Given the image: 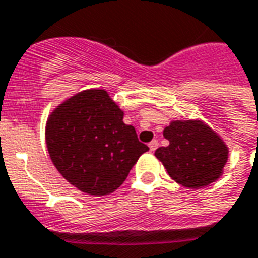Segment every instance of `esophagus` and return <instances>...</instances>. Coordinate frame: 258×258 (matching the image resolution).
Here are the masks:
<instances>
[{
    "label": "esophagus",
    "instance_id": "esophagus-1",
    "mask_svg": "<svg viewBox=\"0 0 258 258\" xmlns=\"http://www.w3.org/2000/svg\"><path fill=\"white\" fill-rule=\"evenodd\" d=\"M158 146H159V143H158L157 139H154V141H151L149 143V147H150V150H151V151H155V150L158 149Z\"/></svg>",
    "mask_w": 258,
    "mask_h": 258
}]
</instances>
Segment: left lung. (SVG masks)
I'll return each instance as SVG.
<instances>
[{
	"mask_svg": "<svg viewBox=\"0 0 258 258\" xmlns=\"http://www.w3.org/2000/svg\"><path fill=\"white\" fill-rule=\"evenodd\" d=\"M163 137L169 146L159 147L155 157L176 183L201 188L222 175L228 146L202 120H172L163 130Z\"/></svg>",
	"mask_w": 258,
	"mask_h": 258,
	"instance_id": "8db88e82",
	"label": "left lung"
}]
</instances>
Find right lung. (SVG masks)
<instances>
[{
	"label": "right lung",
	"instance_id": "right-lung-1",
	"mask_svg": "<svg viewBox=\"0 0 258 258\" xmlns=\"http://www.w3.org/2000/svg\"><path fill=\"white\" fill-rule=\"evenodd\" d=\"M124 112L104 89H86L53 109L45 142L54 167L89 196L113 192L149 147L138 141Z\"/></svg>",
	"mask_w": 258,
	"mask_h": 258
}]
</instances>
